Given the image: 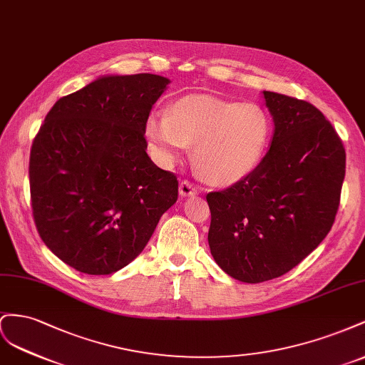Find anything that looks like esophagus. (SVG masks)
Returning a JSON list of instances; mask_svg holds the SVG:
<instances>
[{"mask_svg":"<svg viewBox=\"0 0 365 365\" xmlns=\"http://www.w3.org/2000/svg\"><path fill=\"white\" fill-rule=\"evenodd\" d=\"M179 192L183 197H188V195H195L197 192H199V190H197V186L192 182L182 180L179 185Z\"/></svg>","mask_w":365,"mask_h":365,"instance_id":"1","label":"esophagus"}]
</instances>
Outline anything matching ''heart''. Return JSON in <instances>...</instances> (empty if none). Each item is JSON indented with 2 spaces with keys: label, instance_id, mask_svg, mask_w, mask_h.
Instances as JSON below:
<instances>
[{
  "label": "heart",
  "instance_id": "1",
  "mask_svg": "<svg viewBox=\"0 0 365 365\" xmlns=\"http://www.w3.org/2000/svg\"><path fill=\"white\" fill-rule=\"evenodd\" d=\"M272 133V116L262 103L206 95L177 99L168 113H153L145 123V136L160 165H173L192 145L197 173L215 185H231L251 174Z\"/></svg>",
  "mask_w": 365,
  "mask_h": 365
}]
</instances>
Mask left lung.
Returning a JSON list of instances; mask_svg holds the SVG:
<instances>
[{
	"label": "left lung",
	"mask_w": 365,
	"mask_h": 365,
	"mask_svg": "<svg viewBox=\"0 0 365 365\" xmlns=\"http://www.w3.org/2000/svg\"><path fill=\"white\" fill-rule=\"evenodd\" d=\"M272 145L245 179L206 195L211 254L245 283L278 278L324 240L339 207L346 150L310 102L263 91Z\"/></svg>",
	"instance_id": "left-lung-1"
}]
</instances>
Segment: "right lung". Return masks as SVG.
Wrapping results in <instances>:
<instances>
[{
  "label": "right lung",
  "instance_id": "1",
  "mask_svg": "<svg viewBox=\"0 0 365 365\" xmlns=\"http://www.w3.org/2000/svg\"><path fill=\"white\" fill-rule=\"evenodd\" d=\"M168 82L150 73L101 78L61 98L36 133L34 220L50 251L79 272L127 266L177 200V175L145 151V123Z\"/></svg>",
  "mask_w": 365,
  "mask_h": 365
}]
</instances>
